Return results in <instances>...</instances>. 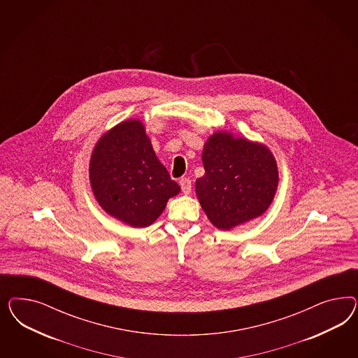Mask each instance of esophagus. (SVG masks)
I'll return each instance as SVG.
<instances>
[{"label":"esophagus","mask_w":358,"mask_h":358,"mask_svg":"<svg viewBox=\"0 0 358 358\" xmlns=\"http://www.w3.org/2000/svg\"><path fill=\"white\" fill-rule=\"evenodd\" d=\"M180 186H181L184 194H190L192 193V181L189 178H181L180 180Z\"/></svg>","instance_id":"esophagus-1"}]
</instances>
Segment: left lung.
<instances>
[{"mask_svg": "<svg viewBox=\"0 0 358 358\" xmlns=\"http://www.w3.org/2000/svg\"><path fill=\"white\" fill-rule=\"evenodd\" d=\"M205 174L195 181V193L208 220L231 229L261 217L278 186V168L271 150L259 141L214 132L203 147Z\"/></svg>", "mask_w": 358, "mask_h": 358, "instance_id": "obj_1", "label": "left lung"}]
</instances>
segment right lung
Instances as JSON below:
<instances>
[{
	"label": "right lung",
	"instance_id": "1",
	"mask_svg": "<svg viewBox=\"0 0 358 358\" xmlns=\"http://www.w3.org/2000/svg\"><path fill=\"white\" fill-rule=\"evenodd\" d=\"M89 181L99 206L135 228L151 226L181 190L157 159L141 120L120 122L98 139Z\"/></svg>",
	"mask_w": 358,
	"mask_h": 358
}]
</instances>
